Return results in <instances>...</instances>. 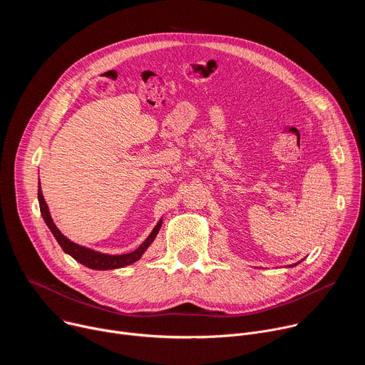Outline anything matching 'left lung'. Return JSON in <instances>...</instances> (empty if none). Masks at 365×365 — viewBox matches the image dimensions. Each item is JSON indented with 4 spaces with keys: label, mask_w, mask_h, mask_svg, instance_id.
Wrapping results in <instances>:
<instances>
[{
    "label": "left lung",
    "mask_w": 365,
    "mask_h": 365,
    "mask_svg": "<svg viewBox=\"0 0 365 365\" xmlns=\"http://www.w3.org/2000/svg\"><path fill=\"white\" fill-rule=\"evenodd\" d=\"M299 263H300V262H299ZM299 263H296V264H292V266H287V267H294V266H297Z\"/></svg>",
    "instance_id": "8db88e82"
}]
</instances>
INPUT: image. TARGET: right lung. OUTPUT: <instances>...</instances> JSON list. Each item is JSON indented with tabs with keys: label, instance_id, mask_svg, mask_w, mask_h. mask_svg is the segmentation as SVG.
<instances>
[{
	"label": "right lung",
	"instance_id": "right-lung-1",
	"mask_svg": "<svg viewBox=\"0 0 365 365\" xmlns=\"http://www.w3.org/2000/svg\"><path fill=\"white\" fill-rule=\"evenodd\" d=\"M37 197H38V205H40V212L41 217L46 222V225L48 227V230L53 234V237L56 238V241L59 242V245L62 247V250L69 254L72 258H75L78 263H81L82 266L92 269V270H115V269H123L125 266H130L141 258V255L147 251V248L151 245V242L154 241V238L158 237L163 220L160 218V221L155 224V227L153 228V231L150 232V235L145 238V241L134 251L131 252H125V254H120V255H113V254H106V252H99L95 251L92 248L79 245L73 241H71L68 237H65L61 230L56 227V224L51 220L48 206L43 197L41 193V187L38 185V190H37Z\"/></svg>",
	"mask_w": 365,
	"mask_h": 365
}]
</instances>
